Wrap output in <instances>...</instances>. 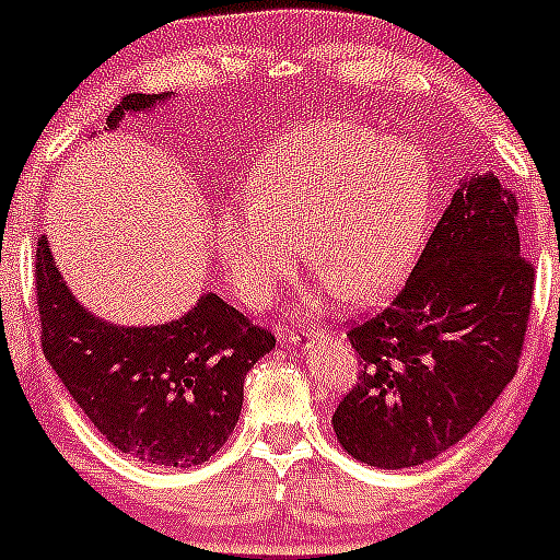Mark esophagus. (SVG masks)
Returning <instances> with one entry per match:
<instances>
[{
	"label": "esophagus",
	"mask_w": 560,
	"mask_h": 560,
	"mask_svg": "<svg viewBox=\"0 0 560 560\" xmlns=\"http://www.w3.org/2000/svg\"><path fill=\"white\" fill-rule=\"evenodd\" d=\"M320 337L323 334L312 326H292L290 331H287L284 339L290 345H295V348H306V345L315 342V339H320Z\"/></svg>",
	"instance_id": "1"
}]
</instances>
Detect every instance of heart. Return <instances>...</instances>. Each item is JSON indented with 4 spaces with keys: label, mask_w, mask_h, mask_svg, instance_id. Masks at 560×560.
I'll use <instances>...</instances> for the list:
<instances>
[{
    "label": "heart",
    "mask_w": 560,
    "mask_h": 560,
    "mask_svg": "<svg viewBox=\"0 0 560 560\" xmlns=\"http://www.w3.org/2000/svg\"><path fill=\"white\" fill-rule=\"evenodd\" d=\"M431 215L420 151L362 124L317 121L276 140L250 198L218 221V254L240 295L262 306L292 273L304 237L310 268L351 301H370L415 262Z\"/></svg>",
    "instance_id": "1"
}]
</instances>
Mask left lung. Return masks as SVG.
Here are the masks:
<instances>
[{"mask_svg":"<svg viewBox=\"0 0 560 560\" xmlns=\"http://www.w3.org/2000/svg\"><path fill=\"white\" fill-rule=\"evenodd\" d=\"M494 174L462 182L389 306L348 328L359 378L331 417L348 456L425 464L467 436L516 375L536 268Z\"/></svg>","mask_w":560,"mask_h":560,"instance_id":"8db88e82","label":"left lung"}]
</instances>
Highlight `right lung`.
Returning a JSON list of instances; mask_svg holds the SVG:
<instances>
[{
	"instance_id": "right-lung-1",
	"label": "right lung",
	"mask_w": 560,
	"mask_h": 560,
	"mask_svg": "<svg viewBox=\"0 0 560 560\" xmlns=\"http://www.w3.org/2000/svg\"><path fill=\"white\" fill-rule=\"evenodd\" d=\"M168 93H129L107 115L154 107ZM40 348L113 447L154 467H196L226 445L248 370L273 351L270 328L207 292L182 320L149 328L102 323L68 292L46 237L35 250Z\"/></svg>"
}]
</instances>
